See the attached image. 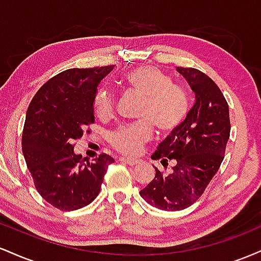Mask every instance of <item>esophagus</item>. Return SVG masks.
<instances>
[{"instance_id": "obj_1", "label": "esophagus", "mask_w": 261, "mask_h": 261, "mask_svg": "<svg viewBox=\"0 0 261 261\" xmlns=\"http://www.w3.org/2000/svg\"><path fill=\"white\" fill-rule=\"evenodd\" d=\"M121 162V163L124 164H127V166H136L137 163H139V161L137 160H131V158H120L119 160Z\"/></svg>"}]
</instances>
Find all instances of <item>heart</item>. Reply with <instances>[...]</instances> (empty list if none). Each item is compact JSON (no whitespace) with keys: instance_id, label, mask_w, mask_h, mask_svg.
I'll return each mask as SVG.
<instances>
[{"instance_id":"obj_1","label":"heart","mask_w":261,"mask_h":261,"mask_svg":"<svg viewBox=\"0 0 261 261\" xmlns=\"http://www.w3.org/2000/svg\"><path fill=\"white\" fill-rule=\"evenodd\" d=\"M122 85L128 92L141 97L135 118L137 121L124 125L112 133L110 143L122 154H137L151 139L153 128L158 135L175 131L187 119L190 110L188 89L173 82L168 73L154 66H141L122 76ZM114 94L100 88L95 93L93 108L95 115L107 118L112 114Z\"/></svg>"}]
</instances>
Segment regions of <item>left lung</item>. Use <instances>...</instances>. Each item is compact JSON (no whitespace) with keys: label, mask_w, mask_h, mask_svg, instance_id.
<instances>
[{"label":"left lung","mask_w":261,"mask_h":261,"mask_svg":"<svg viewBox=\"0 0 261 261\" xmlns=\"http://www.w3.org/2000/svg\"><path fill=\"white\" fill-rule=\"evenodd\" d=\"M195 93V103L184 122L158 145L151 155L168 166L169 173L155 168L154 179L140 191L154 207L180 211L202 195L224 158L229 139V109L226 98L207 74L191 67H176Z\"/></svg>","instance_id":"1"}]
</instances>
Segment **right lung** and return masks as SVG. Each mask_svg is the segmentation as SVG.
Wrapping results in <instances>:
<instances>
[{"label":"right lung","mask_w":261,"mask_h":261,"mask_svg":"<svg viewBox=\"0 0 261 261\" xmlns=\"http://www.w3.org/2000/svg\"><path fill=\"white\" fill-rule=\"evenodd\" d=\"M114 66L70 68L47 81L27 110L22 151L35 189L62 211L89 205L100 191L110 155L93 162L73 152L86 126L94 122L97 87Z\"/></svg>","instance_id":"1"}]
</instances>
